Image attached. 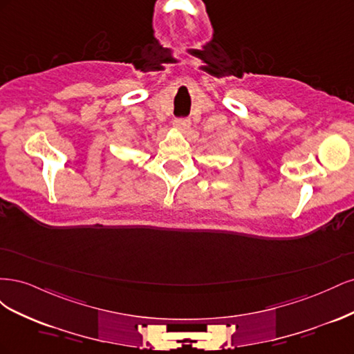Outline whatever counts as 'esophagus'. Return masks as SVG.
<instances>
[{
    "instance_id": "1",
    "label": "esophagus",
    "mask_w": 354,
    "mask_h": 354,
    "mask_svg": "<svg viewBox=\"0 0 354 354\" xmlns=\"http://www.w3.org/2000/svg\"><path fill=\"white\" fill-rule=\"evenodd\" d=\"M174 127L180 131H186L190 127V120H187V118H177V120H174Z\"/></svg>"
}]
</instances>
